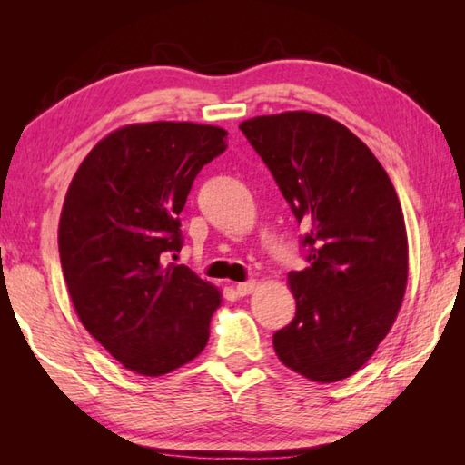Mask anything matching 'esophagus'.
<instances>
[{
    "label": "esophagus",
    "mask_w": 465,
    "mask_h": 465,
    "mask_svg": "<svg viewBox=\"0 0 465 465\" xmlns=\"http://www.w3.org/2000/svg\"><path fill=\"white\" fill-rule=\"evenodd\" d=\"M255 290V282H243V283H238L235 285V292H238V295H250L252 292Z\"/></svg>",
    "instance_id": "1"
}]
</instances>
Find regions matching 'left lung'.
I'll list each match as a JSON object with an SVG mask.
<instances>
[{"label":"left lung","mask_w":465,"mask_h":465,"mask_svg":"<svg viewBox=\"0 0 465 465\" xmlns=\"http://www.w3.org/2000/svg\"><path fill=\"white\" fill-rule=\"evenodd\" d=\"M240 130L305 230L310 265L288 275L295 318L273 333V350L312 381L350 378L388 335L406 293L398 193L370 147L328 115H260Z\"/></svg>","instance_id":"left-lung-1"}]
</instances>
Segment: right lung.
I'll list each match as a JSON object with an SVG mask.
<instances>
[{"label":"right lung","mask_w":465,"mask_h":465,"mask_svg":"<svg viewBox=\"0 0 465 465\" xmlns=\"http://www.w3.org/2000/svg\"><path fill=\"white\" fill-rule=\"evenodd\" d=\"M227 132L192 122L120 127L77 167L59 217V258L84 328L130 371L170 373L210 340L220 290L165 263L180 213Z\"/></svg>","instance_id":"add662e5"}]
</instances>
